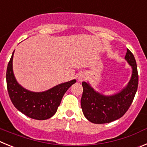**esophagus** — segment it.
<instances>
[{"label":"esophagus","instance_id":"1","mask_svg":"<svg viewBox=\"0 0 147 147\" xmlns=\"http://www.w3.org/2000/svg\"><path fill=\"white\" fill-rule=\"evenodd\" d=\"M86 78V75L84 73H80V75H78V80L80 82H82V81H83V80H85Z\"/></svg>","mask_w":147,"mask_h":147}]
</instances>
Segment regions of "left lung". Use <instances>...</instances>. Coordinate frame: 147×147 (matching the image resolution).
Here are the masks:
<instances>
[{
    "instance_id": "left-lung-1",
    "label": "left lung",
    "mask_w": 147,
    "mask_h": 147,
    "mask_svg": "<svg viewBox=\"0 0 147 147\" xmlns=\"http://www.w3.org/2000/svg\"><path fill=\"white\" fill-rule=\"evenodd\" d=\"M125 60L132 67V75L127 85L112 95L96 92L89 83L83 82L80 105L86 118L94 124H105L121 118L129 109L138 85V75L134 55L127 50Z\"/></svg>"
}]
</instances>
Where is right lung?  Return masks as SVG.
<instances>
[{
    "instance_id": "1",
    "label": "right lung",
    "mask_w": 147,
    "mask_h": 147,
    "mask_svg": "<svg viewBox=\"0 0 147 147\" xmlns=\"http://www.w3.org/2000/svg\"><path fill=\"white\" fill-rule=\"evenodd\" d=\"M14 52L6 70L7 89L13 105L21 113L31 119L37 120L50 119L56 113L62 97L68 88L76 83V80L60 83L42 92L26 89L18 83L13 72Z\"/></svg>"
}]
</instances>
